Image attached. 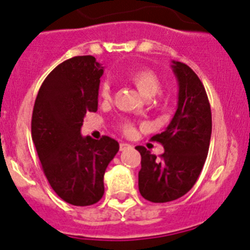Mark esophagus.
Returning a JSON list of instances; mask_svg holds the SVG:
<instances>
[{
    "label": "esophagus",
    "mask_w": 250,
    "mask_h": 250,
    "mask_svg": "<svg viewBox=\"0 0 250 250\" xmlns=\"http://www.w3.org/2000/svg\"><path fill=\"white\" fill-rule=\"evenodd\" d=\"M130 147H132V146L128 145V143H125V142L120 145V149L121 150H125V149H128V148H130Z\"/></svg>",
    "instance_id": "esophagus-1"
}]
</instances>
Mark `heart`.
<instances>
[{
    "instance_id": "heart-1",
    "label": "heart",
    "mask_w": 250,
    "mask_h": 250,
    "mask_svg": "<svg viewBox=\"0 0 250 250\" xmlns=\"http://www.w3.org/2000/svg\"><path fill=\"white\" fill-rule=\"evenodd\" d=\"M128 80L133 83L139 93L146 98L154 97L161 91V80H159L156 72L149 68H139L130 72L128 75ZM100 96L103 100H109V97H111V86L107 81H104L101 84ZM121 129L125 134H129L133 132V125L129 122H123L121 125Z\"/></svg>"
}]
</instances>
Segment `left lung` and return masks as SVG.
<instances>
[{
	"label": "left lung",
	"instance_id": "left-lung-1",
	"mask_svg": "<svg viewBox=\"0 0 250 250\" xmlns=\"http://www.w3.org/2000/svg\"><path fill=\"white\" fill-rule=\"evenodd\" d=\"M178 81V108L164 132L152 137L164 148L161 158L137 146L141 153L139 193L153 203H166L192 189L208 156L212 112L203 83L190 67L173 61Z\"/></svg>",
	"mask_w": 250,
	"mask_h": 250
}]
</instances>
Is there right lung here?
<instances>
[{
  "label": "right lung",
  "instance_id": "obj_1",
  "mask_svg": "<svg viewBox=\"0 0 250 250\" xmlns=\"http://www.w3.org/2000/svg\"><path fill=\"white\" fill-rule=\"evenodd\" d=\"M103 67L93 56L69 58L46 77L33 107L31 132L47 181L73 206L97 203L104 193L103 175L120 145L103 136H81L87 112L98 108Z\"/></svg>",
  "mask_w": 250,
  "mask_h": 250
}]
</instances>
